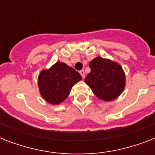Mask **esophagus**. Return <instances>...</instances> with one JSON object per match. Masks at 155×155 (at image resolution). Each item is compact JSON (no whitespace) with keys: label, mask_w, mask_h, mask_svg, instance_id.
Here are the masks:
<instances>
[{"label":"esophagus","mask_w":155,"mask_h":155,"mask_svg":"<svg viewBox=\"0 0 155 155\" xmlns=\"http://www.w3.org/2000/svg\"><path fill=\"white\" fill-rule=\"evenodd\" d=\"M80 75H81V76H82L83 79H84V78H85V72H84V70L80 71Z\"/></svg>","instance_id":"obj_1"}]
</instances>
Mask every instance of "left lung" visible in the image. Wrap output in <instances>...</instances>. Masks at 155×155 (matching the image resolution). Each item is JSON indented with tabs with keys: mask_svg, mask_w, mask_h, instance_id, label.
<instances>
[{
	"mask_svg": "<svg viewBox=\"0 0 155 155\" xmlns=\"http://www.w3.org/2000/svg\"><path fill=\"white\" fill-rule=\"evenodd\" d=\"M91 72L84 82L99 99L112 101L123 92L125 75L121 66L108 58L97 57L89 63Z\"/></svg>",
	"mask_w": 155,
	"mask_h": 155,
	"instance_id": "1",
	"label": "left lung"
}]
</instances>
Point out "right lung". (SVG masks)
<instances>
[{"label": "right lung", "mask_w": 155, "mask_h": 155, "mask_svg": "<svg viewBox=\"0 0 155 155\" xmlns=\"http://www.w3.org/2000/svg\"><path fill=\"white\" fill-rule=\"evenodd\" d=\"M81 75L63 62H57L49 69L39 73L38 85L43 99L51 104H58L67 99L74 85L80 81Z\"/></svg>", "instance_id": "1"}]
</instances>
